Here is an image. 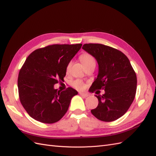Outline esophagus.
<instances>
[{
  "instance_id": "1",
  "label": "esophagus",
  "mask_w": 156,
  "mask_h": 156,
  "mask_svg": "<svg viewBox=\"0 0 156 156\" xmlns=\"http://www.w3.org/2000/svg\"><path fill=\"white\" fill-rule=\"evenodd\" d=\"M79 94H80L81 96L83 97H87L89 96V94L87 93H79Z\"/></svg>"
}]
</instances>
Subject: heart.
Wrapping results in <instances>:
<instances>
[{
    "label": "heart",
    "mask_w": 156,
    "mask_h": 156,
    "mask_svg": "<svg viewBox=\"0 0 156 156\" xmlns=\"http://www.w3.org/2000/svg\"><path fill=\"white\" fill-rule=\"evenodd\" d=\"M80 60L81 63H83V65L85 67L87 66V65H89V64L90 63L95 62V60H94L93 57L90 54H88V53H84V54H81L80 56ZM71 66V62L68 63L67 66L66 67L67 73H68V72L69 71ZM72 85H73L74 88L77 89L78 90H83L86 87V85L81 80L74 81L73 83H72Z\"/></svg>",
    "instance_id": "obj_1"
}]
</instances>
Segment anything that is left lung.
Masks as SVG:
<instances>
[{
  "label": "left lung",
  "instance_id": "left-lung-1",
  "mask_svg": "<svg viewBox=\"0 0 156 156\" xmlns=\"http://www.w3.org/2000/svg\"><path fill=\"white\" fill-rule=\"evenodd\" d=\"M82 48L94 57L98 64V75L90 91H105L102 95H95L98 104L90 112L100 120H116L127 112L135 98V71L126 55L115 48L101 44H85Z\"/></svg>",
  "mask_w": 156,
  "mask_h": 156
}]
</instances>
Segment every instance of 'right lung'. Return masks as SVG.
Returning a JSON list of instances; mask_svg holds the SVG:
<instances>
[{
    "instance_id": "right-lung-1",
    "label": "right lung",
    "mask_w": 156,
    "mask_h": 156,
    "mask_svg": "<svg viewBox=\"0 0 156 156\" xmlns=\"http://www.w3.org/2000/svg\"><path fill=\"white\" fill-rule=\"evenodd\" d=\"M81 46L49 45L36 49L26 58L18 74V94L22 105L34 119L52 124L65 115L71 98L78 93L71 87L59 91L54 87L63 80L68 63Z\"/></svg>"
}]
</instances>
